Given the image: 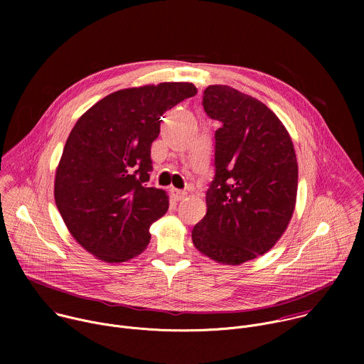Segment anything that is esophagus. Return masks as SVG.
<instances>
[{
  "label": "esophagus",
  "mask_w": 364,
  "mask_h": 364,
  "mask_svg": "<svg viewBox=\"0 0 364 364\" xmlns=\"http://www.w3.org/2000/svg\"><path fill=\"white\" fill-rule=\"evenodd\" d=\"M170 193H171V196H173L174 200H183V198L187 196V191L178 190V188H171Z\"/></svg>",
  "instance_id": "1"
}]
</instances>
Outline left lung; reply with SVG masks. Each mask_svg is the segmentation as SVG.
<instances>
[{"mask_svg": "<svg viewBox=\"0 0 364 364\" xmlns=\"http://www.w3.org/2000/svg\"><path fill=\"white\" fill-rule=\"evenodd\" d=\"M215 132V178L205 193L207 213L193 228L194 246L225 265L267 253L292 218L298 164L291 136L261 100L230 86L203 93Z\"/></svg>", "mask_w": 364, "mask_h": 364, "instance_id": "left-lung-1", "label": "left lung"}]
</instances>
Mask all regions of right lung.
I'll use <instances>...</instances> for the list:
<instances>
[{
  "mask_svg": "<svg viewBox=\"0 0 364 364\" xmlns=\"http://www.w3.org/2000/svg\"><path fill=\"white\" fill-rule=\"evenodd\" d=\"M196 93L187 82L122 89L73 127L56 170L55 200L72 236L100 261L138 256L149 243V226L168 210L166 191L146 184L151 144L163 114Z\"/></svg>",
  "mask_w": 364,
  "mask_h": 364,
  "instance_id": "obj_1",
  "label": "right lung"
}]
</instances>
